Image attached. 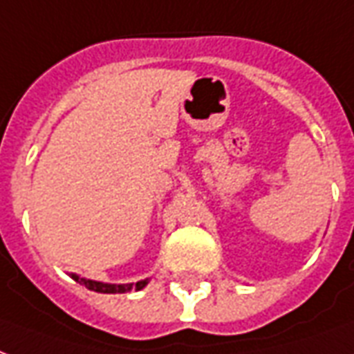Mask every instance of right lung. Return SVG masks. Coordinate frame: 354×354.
Wrapping results in <instances>:
<instances>
[{
	"mask_svg": "<svg viewBox=\"0 0 354 354\" xmlns=\"http://www.w3.org/2000/svg\"><path fill=\"white\" fill-rule=\"evenodd\" d=\"M71 277L77 281V283L84 285L86 289L95 290V292H106V295H116V292H129V290H140L142 287L148 285V279H142V281H137V283H103V281H93V279H86V277H80L77 274H71Z\"/></svg>",
	"mask_w": 354,
	"mask_h": 354,
	"instance_id": "add662e5",
	"label": "right lung"
}]
</instances>
